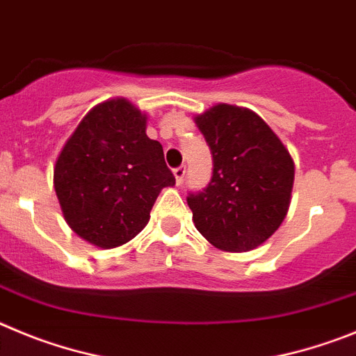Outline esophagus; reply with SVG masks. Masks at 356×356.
Here are the masks:
<instances>
[{"label": "esophagus", "instance_id": "esophagus-1", "mask_svg": "<svg viewBox=\"0 0 356 356\" xmlns=\"http://www.w3.org/2000/svg\"><path fill=\"white\" fill-rule=\"evenodd\" d=\"M174 175H175V182H177L179 186L182 184V181H184V175H186V166H177V168H174Z\"/></svg>", "mask_w": 356, "mask_h": 356}]
</instances>
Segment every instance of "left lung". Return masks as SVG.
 <instances>
[{"instance_id":"obj_1","label":"left lung","mask_w":356,"mask_h":356,"mask_svg":"<svg viewBox=\"0 0 356 356\" xmlns=\"http://www.w3.org/2000/svg\"><path fill=\"white\" fill-rule=\"evenodd\" d=\"M213 154V177L188 197L198 232L223 252H250L277 232L291 204L294 161L255 111L214 104L193 117Z\"/></svg>"}]
</instances>
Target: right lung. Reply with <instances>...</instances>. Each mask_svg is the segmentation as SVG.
I'll return each mask as SVG.
<instances>
[{"label":"right lung","instance_id":"1","mask_svg":"<svg viewBox=\"0 0 356 356\" xmlns=\"http://www.w3.org/2000/svg\"><path fill=\"white\" fill-rule=\"evenodd\" d=\"M147 115L124 97L92 108L67 138L53 184L67 225L99 248L138 236L163 188L175 177L161 143L145 133Z\"/></svg>","mask_w":356,"mask_h":356}]
</instances>
